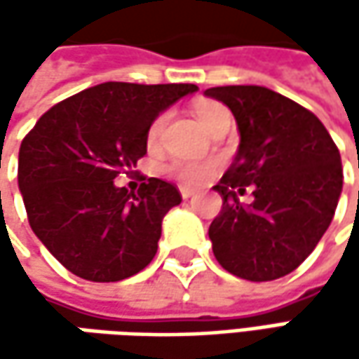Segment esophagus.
Wrapping results in <instances>:
<instances>
[{"label":"esophagus","mask_w":359,"mask_h":359,"mask_svg":"<svg viewBox=\"0 0 359 359\" xmlns=\"http://www.w3.org/2000/svg\"><path fill=\"white\" fill-rule=\"evenodd\" d=\"M180 194H182V198H184V200H189L196 191H194L191 187H180Z\"/></svg>","instance_id":"esophagus-1"}]
</instances>
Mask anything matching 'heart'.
<instances>
[{"mask_svg":"<svg viewBox=\"0 0 359 359\" xmlns=\"http://www.w3.org/2000/svg\"><path fill=\"white\" fill-rule=\"evenodd\" d=\"M194 111H196V116H198V119H200L201 126L205 130H210L215 121L229 116L228 109L224 105L212 102V100H200L198 104L194 105ZM168 118H170V114L163 111L151 121V126L147 130V144H158L159 137H161V131L168 123ZM215 170H217V163H214V161H184V159H175L165 168V172L170 173L172 177H175L177 182L191 184V186H200L203 182H208L215 173Z\"/></svg>","mask_w":359,"mask_h":359,"instance_id":"obj_1","label":"heart"}]
</instances>
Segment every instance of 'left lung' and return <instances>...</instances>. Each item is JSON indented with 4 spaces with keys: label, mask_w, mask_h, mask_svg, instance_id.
<instances>
[{
    "label": "left lung",
    "mask_w": 359,
    "mask_h": 359,
    "mask_svg": "<svg viewBox=\"0 0 359 359\" xmlns=\"http://www.w3.org/2000/svg\"><path fill=\"white\" fill-rule=\"evenodd\" d=\"M208 97L231 109L240 147L214 189L222 212L210 226L215 259L250 282L287 276L313 252L338 208L341 158L324 123L262 86H224ZM245 187L255 201H239Z\"/></svg>",
    "instance_id": "1"
}]
</instances>
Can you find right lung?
<instances>
[{"label": "right lung", "instance_id": "right-lung-1", "mask_svg": "<svg viewBox=\"0 0 359 359\" xmlns=\"http://www.w3.org/2000/svg\"><path fill=\"white\" fill-rule=\"evenodd\" d=\"M194 83L105 81L55 104L20 147L18 184L29 226L63 268L119 282L154 259L177 187L149 177L137 191L114 182L147 151V130Z\"/></svg>", "mask_w": 359, "mask_h": 359}]
</instances>
